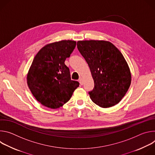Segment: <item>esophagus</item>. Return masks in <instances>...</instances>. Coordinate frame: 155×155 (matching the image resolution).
<instances>
[{
  "label": "esophagus",
  "mask_w": 155,
  "mask_h": 155,
  "mask_svg": "<svg viewBox=\"0 0 155 155\" xmlns=\"http://www.w3.org/2000/svg\"><path fill=\"white\" fill-rule=\"evenodd\" d=\"M78 81H79V82H80V83L81 85H83V78H80Z\"/></svg>",
  "instance_id": "1"
}]
</instances>
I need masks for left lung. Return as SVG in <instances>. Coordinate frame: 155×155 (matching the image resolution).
<instances>
[{"label": "left lung", "instance_id": "left-lung-1", "mask_svg": "<svg viewBox=\"0 0 155 155\" xmlns=\"http://www.w3.org/2000/svg\"><path fill=\"white\" fill-rule=\"evenodd\" d=\"M77 48L90 69L94 87L89 94L102 108L118 104L131 83L128 64L120 50L105 40L77 41Z\"/></svg>", "mask_w": 155, "mask_h": 155}]
</instances>
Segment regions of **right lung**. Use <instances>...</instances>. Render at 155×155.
Segmentation results:
<instances>
[{
	"instance_id": "obj_1",
	"label": "right lung",
	"mask_w": 155,
	"mask_h": 155,
	"mask_svg": "<svg viewBox=\"0 0 155 155\" xmlns=\"http://www.w3.org/2000/svg\"><path fill=\"white\" fill-rule=\"evenodd\" d=\"M77 42L61 40L43 47L35 55L27 75L32 94L41 104L58 108L68 102L79 83L72 80L64 62L74 51Z\"/></svg>"
}]
</instances>
